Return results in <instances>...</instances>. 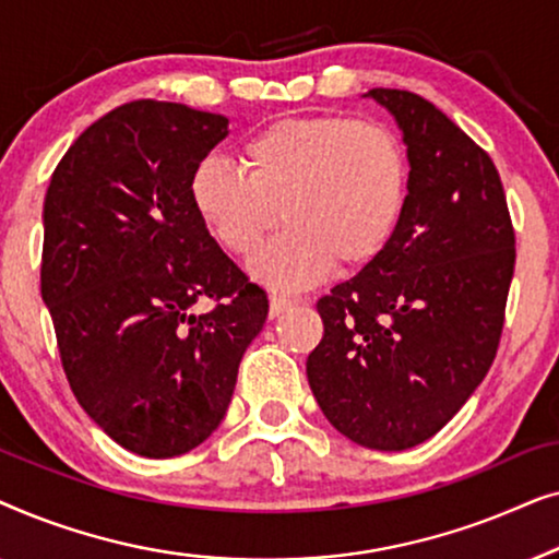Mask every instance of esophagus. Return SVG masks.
<instances>
[{
    "mask_svg": "<svg viewBox=\"0 0 559 559\" xmlns=\"http://www.w3.org/2000/svg\"><path fill=\"white\" fill-rule=\"evenodd\" d=\"M300 302V297H289V295H282V293H272L270 295V316L277 318L285 312L287 308H293V305Z\"/></svg>",
    "mask_w": 559,
    "mask_h": 559,
    "instance_id": "1",
    "label": "esophagus"
}]
</instances>
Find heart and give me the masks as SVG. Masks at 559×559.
<instances>
[{
	"label": "heart",
	"instance_id": "obj_1",
	"mask_svg": "<svg viewBox=\"0 0 559 559\" xmlns=\"http://www.w3.org/2000/svg\"><path fill=\"white\" fill-rule=\"evenodd\" d=\"M241 167L205 157L190 175V203L221 247L254 259L259 280L302 287L331 270L379 262L400 231L409 163L381 121L346 114L277 119L241 144Z\"/></svg>",
	"mask_w": 559,
	"mask_h": 559
}]
</instances>
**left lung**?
Masks as SVG:
<instances>
[{"label": "left lung", "mask_w": 559, "mask_h": 559, "mask_svg": "<svg viewBox=\"0 0 559 559\" xmlns=\"http://www.w3.org/2000/svg\"><path fill=\"white\" fill-rule=\"evenodd\" d=\"M366 96L404 132L407 205L384 257L318 300L323 341L308 381L348 440L407 450L440 432L491 369L516 236L484 147L412 91Z\"/></svg>", "instance_id": "obj_1"}]
</instances>
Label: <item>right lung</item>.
Here are the masks:
<instances>
[{
  "label": "right lung",
  "mask_w": 559,
  "mask_h": 559,
  "mask_svg": "<svg viewBox=\"0 0 559 559\" xmlns=\"http://www.w3.org/2000/svg\"><path fill=\"white\" fill-rule=\"evenodd\" d=\"M228 119L121 104L71 144L43 205L40 289L66 379L121 448L175 457L224 419L270 300L190 203V175ZM211 301L205 313H195Z\"/></svg>",
  "instance_id": "1"
}]
</instances>
